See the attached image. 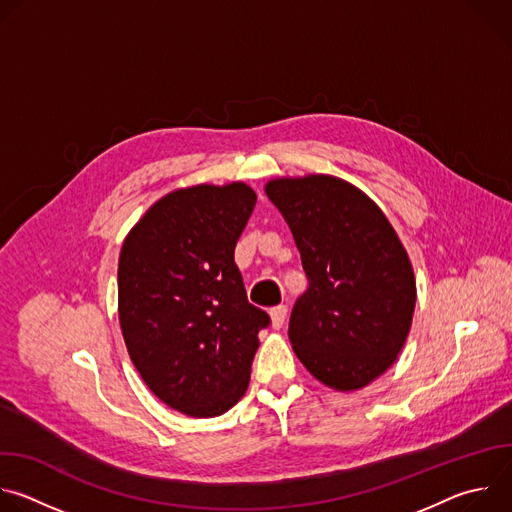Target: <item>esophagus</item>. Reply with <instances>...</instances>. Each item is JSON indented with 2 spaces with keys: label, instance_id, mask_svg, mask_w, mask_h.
Segmentation results:
<instances>
[{
  "label": "esophagus",
  "instance_id": "1",
  "mask_svg": "<svg viewBox=\"0 0 512 512\" xmlns=\"http://www.w3.org/2000/svg\"><path fill=\"white\" fill-rule=\"evenodd\" d=\"M269 316H271V326H273L275 330H279V328L283 326V322H285L287 308H285V306H275V308L269 310Z\"/></svg>",
  "mask_w": 512,
  "mask_h": 512
}]
</instances>
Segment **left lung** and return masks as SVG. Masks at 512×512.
I'll return each mask as SVG.
<instances>
[{"instance_id": "8db88e82", "label": "left lung", "mask_w": 512, "mask_h": 512, "mask_svg": "<svg viewBox=\"0 0 512 512\" xmlns=\"http://www.w3.org/2000/svg\"><path fill=\"white\" fill-rule=\"evenodd\" d=\"M265 194L308 277L289 318L296 356L334 391L367 387L397 360L411 330L417 287L403 243L383 210L342 178H275Z\"/></svg>"}]
</instances>
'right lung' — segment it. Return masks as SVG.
<instances>
[{
  "label": "right lung",
  "mask_w": 512,
  "mask_h": 512,
  "mask_svg": "<svg viewBox=\"0 0 512 512\" xmlns=\"http://www.w3.org/2000/svg\"><path fill=\"white\" fill-rule=\"evenodd\" d=\"M257 194L243 182L178 188L127 233L117 269L119 324L150 391L190 417H216L247 391L259 330L235 247Z\"/></svg>",
  "instance_id": "right-lung-1"
}]
</instances>
